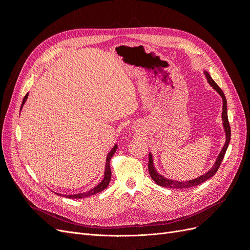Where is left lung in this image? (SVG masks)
<instances>
[{"label": "left lung", "instance_id": "obj_1", "mask_svg": "<svg viewBox=\"0 0 250 250\" xmlns=\"http://www.w3.org/2000/svg\"><path fill=\"white\" fill-rule=\"evenodd\" d=\"M204 75H206V77L208 79V82L209 83V85L213 87L216 92L220 95L222 97V101H223V106H222V121H223V127H224V131H225V138H226V141H225V144L224 146L221 150V152L219 153L217 160L214 164L213 167H211V169L209 171H208L206 174H203V175L195 178V179H192V180H187V181H176V180H172V179H168L164 177L163 175H161V174H158L154 168L153 166V158H152V154L149 153V163H148V170H149V174L151 178H152L155 183L161 186V187H164V188H192V187H195V186H198L202 183H204V181L209 179L210 177H213L216 172L218 171L219 167H220L221 165V162L223 160V157L225 155V152L226 150H228V147H229V144L230 142V126H229V117H228V102H226V98L222 92V89L218 86L217 83L211 79V77L209 76V74L204 71Z\"/></svg>", "mask_w": 250, "mask_h": 250}]
</instances>
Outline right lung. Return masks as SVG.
Instances as JSON below:
<instances>
[{
  "label": "right lung",
  "instance_id": "obj_1",
  "mask_svg": "<svg viewBox=\"0 0 250 250\" xmlns=\"http://www.w3.org/2000/svg\"><path fill=\"white\" fill-rule=\"evenodd\" d=\"M27 98H28V94L24 97V100H22L21 109L22 108V105L25 104V102H26V100H27ZM117 148H118V146L115 145V147H113V148L109 151L108 154H107V157H106V165H105L104 178H103V180L101 181V183H100L99 185H98V186L95 187V188H93L92 190H89V191L85 192V193L75 194V195H64V197H67V198H76V199H77V198H84V197H88V196H90V195H94V194L99 193V192L103 191L104 188H106L107 186H108V184H109V181H110V178H111V171H110L109 162H110V158L112 157V155L115 154ZM57 195H59V194H57Z\"/></svg>",
  "mask_w": 250,
  "mask_h": 250
}]
</instances>
